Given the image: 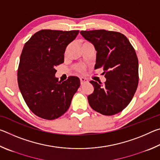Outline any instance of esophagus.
Wrapping results in <instances>:
<instances>
[{"instance_id": "obj_1", "label": "esophagus", "mask_w": 160, "mask_h": 160, "mask_svg": "<svg viewBox=\"0 0 160 160\" xmlns=\"http://www.w3.org/2000/svg\"><path fill=\"white\" fill-rule=\"evenodd\" d=\"M80 84H81V85H84V84H85V83H87V82H88V80L86 79V78H83V77L80 78Z\"/></svg>"}]
</instances>
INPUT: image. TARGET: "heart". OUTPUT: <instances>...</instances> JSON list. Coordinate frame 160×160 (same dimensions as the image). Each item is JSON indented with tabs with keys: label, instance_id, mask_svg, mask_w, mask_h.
<instances>
[{
	"label": "heart",
	"instance_id": "obj_1",
	"mask_svg": "<svg viewBox=\"0 0 160 160\" xmlns=\"http://www.w3.org/2000/svg\"><path fill=\"white\" fill-rule=\"evenodd\" d=\"M85 43H88V42H85ZM84 44H85V43H84ZM67 51L68 49H66V53H67ZM75 68L78 72H83L84 70H85V68H84L82 66H81V65H77V66H75Z\"/></svg>",
	"mask_w": 160,
	"mask_h": 160
}]
</instances>
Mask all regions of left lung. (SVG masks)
<instances>
[{
	"mask_svg": "<svg viewBox=\"0 0 160 160\" xmlns=\"http://www.w3.org/2000/svg\"><path fill=\"white\" fill-rule=\"evenodd\" d=\"M97 51L94 69L102 68L106 82L91 80L92 94L88 97L92 109L105 116L123 111L133 97L138 85V60L134 48L120 32L104 29L81 31Z\"/></svg>",
	"mask_w": 160,
	"mask_h": 160,
	"instance_id": "1",
	"label": "left lung"
}]
</instances>
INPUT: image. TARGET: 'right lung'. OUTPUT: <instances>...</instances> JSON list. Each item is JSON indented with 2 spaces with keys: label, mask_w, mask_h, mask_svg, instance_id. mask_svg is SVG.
Listing matches in <instances>:
<instances>
[{
  "label": "right lung",
  "mask_w": 160,
  "mask_h": 160,
  "mask_svg": "<svg viewBox=\"0 0 160 160\" xmlns=\"http://www.w3.org/2000/svg\"><path fill=\"white\" fill-rule=\"evenodd\" d=\"M78 33V30L42 29L24 46L18 70V86L29 109L40 118L60 117L79 88L78 77L70 76L63 82L55 77L56 66L64 62L67 46Z\"/></svg>",
  "instance_id": "add662e5"
}]
</instances>
